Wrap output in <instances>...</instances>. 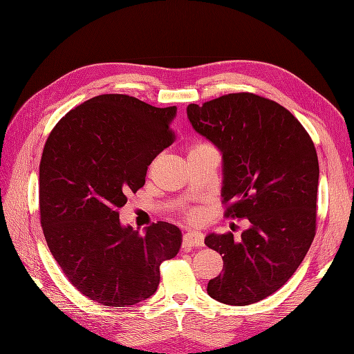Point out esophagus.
Instances as JSON below:
<instances>
[{
  "label": "esophagus",
  "mask_w": 354,
  "mask_h": 354,
  "mask_svg": "<svg viewBox=\"0 0 354 354\" xmlns=\"http://www.w3.org/2000/svg\"><path fill=\"white\" fill-rule=\"evenodd\" d=\"M203 246V234L199 232H187L183 234V248Z\"/></svg>",
  "instance_id": "1"
}]
</instances>
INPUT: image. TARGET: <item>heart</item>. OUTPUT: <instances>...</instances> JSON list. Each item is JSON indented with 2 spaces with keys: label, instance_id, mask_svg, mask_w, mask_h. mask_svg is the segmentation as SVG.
Returning <instances> with one entry per match:
<instances>
[{
  "label": "heart",
  "instance_id": "obj_1",
  "mask_svg": "<svg viewBox=\"0 0 354 354\" xmlns=\"http://www.w3.org/2000/svg\"><path fill=\"white\" fill-rule=\"evenodd\" d=\"M201 217H202V214H201V209H198V208H194V209L186 212V220L189 223H198L201 220Z\"/></svg>",
  "mask_w": 354,
  "mask_h": 354
}]
</instances>
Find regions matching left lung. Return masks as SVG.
<instances>
[{
    "label": "left lung",
    "mask_w": 354,
    "mask_h": 354,
    "mask_svg": "<svg viewBox=\"0 0 354 354\" xmlns=\"http://www.w3.org/2000/svg\"><path fill=\"white\" fill-rule=\"evenodd\" d=\"M189 121L223 152L224 216L251 226L208 234L223 255L209 297L229 306L259 303L282 288L316 234L319 162L312 137L283 106L254 93H232L187 106Z\"/></svg>",
    "instance_id": "8db88e82"
}]
</instances>
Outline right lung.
Wrapping results in <instances>:
<instances>
[{
  "instance_id": "right-lung-1",
  "label": "right lung",
  "mask_w": 354,
  "mask_h": 354,
  "mask_svg": "<svg viewBox=\"0 0 354 354\" xmlns=\"http://www.w3.org/2000/svg\"><path fill=\"white\" fill-rule=\"evenodd\" d=\"M176 106L155 108L127 94H102L53 128L39 162V217L68 281L95 303L130 307L155 294L159 266L174 259L181 232L153 223L145 234L121 226L127 195L173 145Z\"/></svg>"
}]
</instances>
